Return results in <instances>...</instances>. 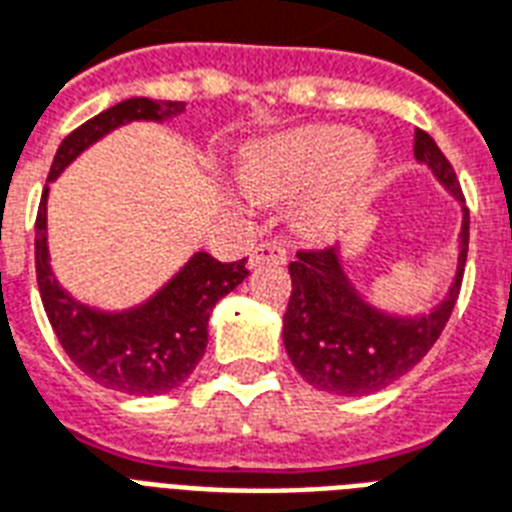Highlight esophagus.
<instances>
[{
	"mask_svg": "<svg viewBox=\"0 0 512 512\" xmlns=\"http://www.w3.org/2000/svg\"><path fill=\"white\" fill-rule=\"evenodd\" d=\"M251 267H259V264H285V248L275 240H267L253 248L251 259H248Z\"/></svg>",
	"mask_w": 512,
	"mask_h": 512,
	"instance_id": "esophagus-1",
	"label": "esophagus"
}]
</instances>
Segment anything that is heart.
Instances as JSON below:
<instances>
[{
  "label": "heart",
  "instance_id": "b5f03b06",
  "mask_svg": "<svg viewBox=\"0 0 512 512\" xmlns=\"http://www.w3.org/2000/svg\"><path fill=\"white\" fill-rule=\"evenodd\" d=\"M379 146L347 125H310L253 146L243 184L256 200H293L299 224L315 237H331L360 211L379 176Z\"/></svg>",
  "mask_w": 512,
  "mask_h": 512
}]
</instances>
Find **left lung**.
<instances>
[{"mask_svg": "<svg viewBox=\"0 0 512 512\" xmlns=\"http://www.w3.org/2000/svg\"><path fill=\"white\" fill-rule=\"evenodd\" d=\"M414 157L462 202L457 272L449 293L425 315H390L360 296L344 272L339 248L296 253L288 264L293 291L283 315V344L293 368L318 390L350 398L379 392L425 358L454 312L465 275L470 213L457 173L425 130L414 133Z\"/></svg>", "mask_w": 512, "mask_h": 512, "instance_id": "1", "label": "left lung"}]
</instances>
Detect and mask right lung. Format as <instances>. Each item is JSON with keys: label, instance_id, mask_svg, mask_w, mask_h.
I'll return each mask as SVG.
<instances>
[{"label": "right lung", "instance_id": "obj_1", "mask_svg": "<svg viewBox=\"0 0 512 512\" xmlns=\"http://www.w3.org/2000/svg\"><path fill=\"white\" fill-rule=\"evenodd\" d=\"M184 101L128 98L95 114L63 138L50 165L47 184L61 176L87 146L136 120L162 122L184 112ZM47 189L42 192L34 224L39 296L58 342L74 366L106 390L128 395H160L189 379L208 347V320L216 301L243 283L245 259L216 261L211 253H194L173 280L152 299L122 312H101L71 299L55 280L47 253Z\"/></svg>", "mask_w": 512, "mask_h": 512}]
</instances>
